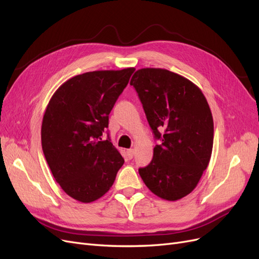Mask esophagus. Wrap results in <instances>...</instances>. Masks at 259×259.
I'll return each mask as SVG.
<instances>
[{
  "label": "esophagus",
  "mask_w": 259,
  "mask_h": 259,
  "mask_svg": "<svg viewBox=\"0 0 259 259\" xmlns=\"http://www.w3.org/2000/svg\"><path fill=\"white\" fill-rule=\"evenodd\" d=\"M134 153H135L134 149H128V150H126V155H127V158H128L130 160L133 159V156H134Z\"/></svg>",
  "instance_id": "34e87169"
}]
</instances>
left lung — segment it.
<instances>
[{
    "label": "left lung",
    "instance_id": "8db88e82",
    "mask_svg": "<svg viewBox=\"0 0 259 259\" xmlns=\"http://www.w3.org/2000/svg\"><path fill=\"white\" fill-rule=\"evenodd\" d=\"M131 85L161 142L139 175L159 198L182 199L197 187L210 160L214 122L206 98L197 85L166 69H139Z\"/></svg>",
    "mask_w": 259,
    "mask_h": 259
}]
</instances>
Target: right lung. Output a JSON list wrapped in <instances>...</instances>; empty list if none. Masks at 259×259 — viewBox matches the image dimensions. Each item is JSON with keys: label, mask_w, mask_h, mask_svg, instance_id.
I'll return each instance as SVG.
<instances>
[{"label": "right lung", "mask_w": 259, "mask_h": 259, "mask_svg": "<svg viewBox=\"0 0 259 259\" xmlns=\"http://www.w3.org/2000/svg\"><path fill=\"white\" fill-rule=\"evenodd\" d=\"M134 71L126 68L75 75L55 92L46 108L43 153L54 178L74 200L91 203L103 197L123 165L110 138L101 136Z\"/></svg>", "instance_id": "add662e5"}]
</instances>
